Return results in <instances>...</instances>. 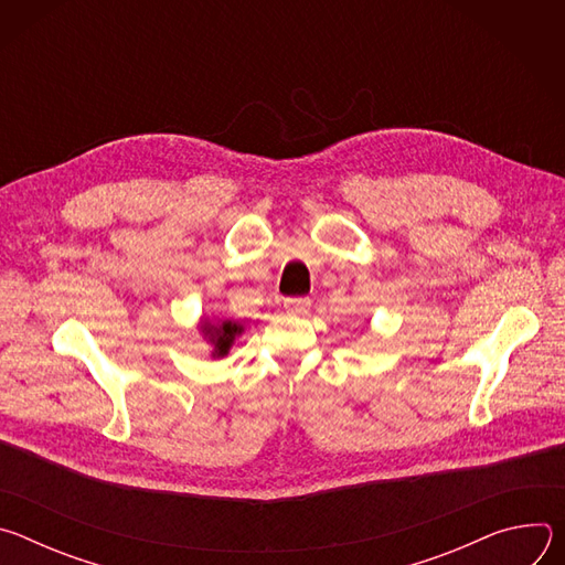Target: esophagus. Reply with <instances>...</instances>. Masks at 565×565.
<instances>
[{
    "label": "esophagus",
    "instance_id": "34e87169",
    "mask_svg": "<svg viewBox=\"0 0 565 565\" xmlns=\"http://www.w3.org/2000/svg\"><path fill=\"white\" fill-rule=\"evenodd\" d=\"M284 308H286L288 312L303 315V312L310 308V299H308V297H288V299H284Z\"/></svg>",
    "mask_w": 565,
    "mask_h": 565
}]
</instances>
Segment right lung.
I'll return each instance as SVG.
<instances>
[{
  "mask_svg": "<svg viewBox=\"0 0 565 565\" xmlns=\"http://www.w3.org/2000/svg\"><path fill=\"white\" fill-rule=\"evenodd\" d=\"M205 331L210 333V338H212V342H214L218 355H225L227 349H230V344H232V340H234V335L241 333V329H238L236 324H232V321H223L221 327H212V329H205Z\"/></svg>",
  "mask_w": 565,
  "mask_h": 565,
  "instance_id": "obj_1",
  "label": "right lung"
}]
</instances>
